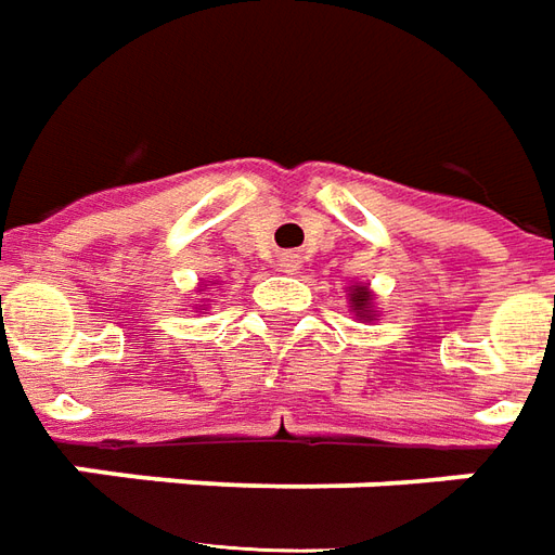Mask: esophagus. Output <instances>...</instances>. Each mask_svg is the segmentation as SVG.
<instances>
[{
	"label": "esophagus",
	"mask_w": 555,
	"mask_h": 555,
	"mask_svg": "<svg viewBox=\"0 0 555 555\" xmlns=\"http://www.w3.org/2000/svg\"><path fill=\"white\" fill-rule=\"evenodd\" d=\"M279 270H285V273H297V270H300V255L285 251V255L279 258Z\"/></svg>",
	"instance_id": "1"
}]
</instances>
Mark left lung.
<instances>
[{
    "instance_id": "1",
    "label": "left lung",
    "mask_w": 555,
    "mask_h": 555,
    "mask_svg": "<svg viewBox=\"0 0 555 555\" xmlns=\"http://www.w3.org/2000/svg\"><path fill=\"white\" fill-rule=\"evenodd\" d=\"M348 297H351V309L358 312V318H375V312H372V291L366 285H354Z\"/></svg>"
}]
</instances>
